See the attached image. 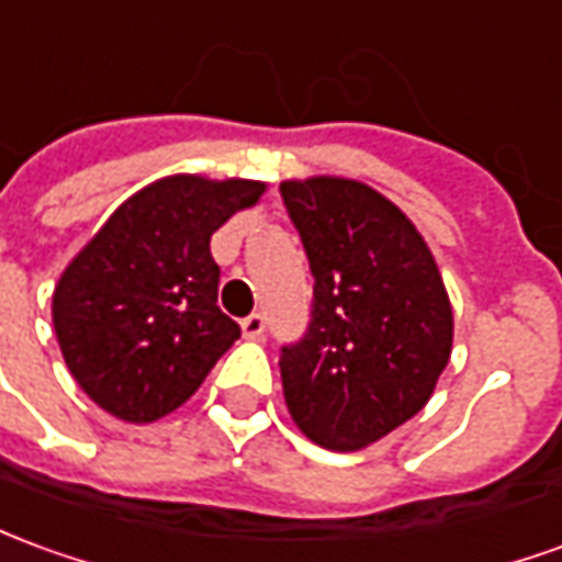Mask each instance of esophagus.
Segmentation results:
<instances>
[{
    "mask_svg": "<svg viewBox=\"0 0 562 562\" xmlns=\"http://www.w3.org/2000/svg\"><path fill=\"white\" fill-rule=\"evenodd\" d=\"M240 328L246 340H261V337H265V316H261V313H252V316H246V319L240 322Z\"/></svg>",
    "mask_w": 562,
    "mask_h": 562,
    "instance_id": "1",
    "label": "esophagus"
}]
</instances>
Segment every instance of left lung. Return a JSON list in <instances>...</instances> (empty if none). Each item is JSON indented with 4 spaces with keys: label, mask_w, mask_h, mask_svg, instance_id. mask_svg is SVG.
<instances>
[{
    "label": "left lung",
    "mask_w": 562,
    "mask_h": 562,
    "mask_svg": "<svg viewBox=\"0 0 562 562\" xmlns=\"http://www.w3.org/2000/svg\"><path fill=\"white\" fill-rule=\"evenodd\" d=\"M313 270V322L282 347V395L297 429L337 453L419 414L453 349L441 270L407 215L364 182L280 186Z\"/></svg>",
    "instance_id": "8db88e82"
}]
</instances>
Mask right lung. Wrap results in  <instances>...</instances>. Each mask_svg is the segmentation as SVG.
Instances as JSON below:
<instances>
[{"label":"right lung","mask_w":562,"mask_h":562,"mask_svg":"<svg viewBox=\"0 0 562 562\" xmlns=\"http://www.w3.org/2000/svg\"><path fill=\"white\" fill-rule=\"evenodd\" d=\"M265 191L252 179L164 176L66 265L50 301L57 344L78 386L112 417L143 426L172 414L240 337L215 304L210 240Z\"/></svg>","instance_id":"obj_1"}]
</instances>
